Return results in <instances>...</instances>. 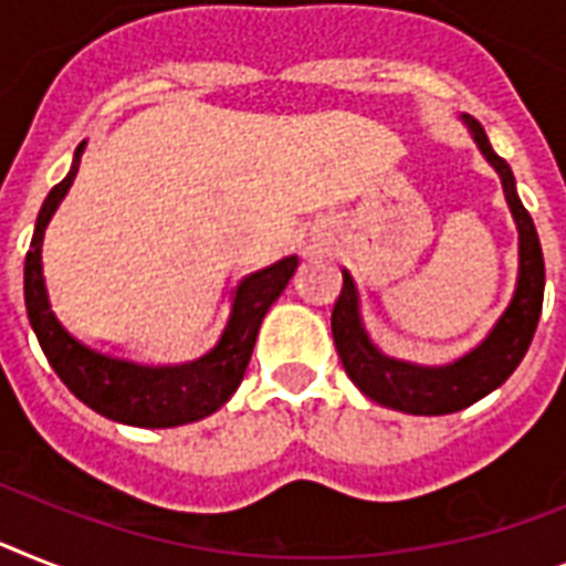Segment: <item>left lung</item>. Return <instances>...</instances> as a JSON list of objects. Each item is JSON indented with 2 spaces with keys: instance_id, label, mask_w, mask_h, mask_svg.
Listing matches in <instances>:
<instances>
[{
  "instance_id": "8db88e82",
  "label": "left lung",
  "mask_w": 566,
  "mask_h": 566,
  "mask_svg": "<svg viewBox=\"0 0 566 566\" xmlns=\"http://www.w3.org/2000/svg\"><path fill=\"white\" fill-rule=\"evenodd\" d=\"M462 120L469 126L471 138L478 142L485 161L501 176L503 193L517 226V286L506 312L497 317L492 333L471 353L442 367H422V364L385 356L373 344L364 329L358 289L347 272H344V286L333 310L335 349L353 385L378 405L401 410V413H417V417L454 413L497 390L526 356L535 326H538L541 303H544V254H541L538 231L532 226V217L515 190L512 167L494 153L480 120L471 115H462Z\"/></svg>"
}]
</instances>
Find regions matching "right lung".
<instances>
[{"instance_id": "add662e5", "label": "right lung", "mask_w": 566, "mask_h": 566, "mask_svg": "<svg viewBox=\"0 0 566 566\" xmlns=\"http://www.w3.org/2000/svg\"><path fill=\"white\" fill-rule=\"evenodd\" d=\"M83 147L86 142L74 149L72 170L60 185L51 188L36 217L34 240L25 256L28 321L34 326L42 353L60 381L101 417L135 424V428H176V424L199 422L222 408L240 387L251 353H254L260 324L269 306L292 280L297 256H283L269 269H260L237 283L231 292V315L217 347L196 361L153 367V364L115 358L86 347L51 312L45 277H42V237L54 210L72 188L77 167H81Z\"/></svg>"}]
</instances>
